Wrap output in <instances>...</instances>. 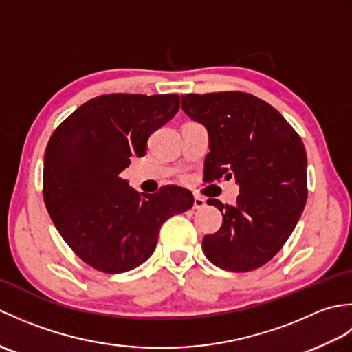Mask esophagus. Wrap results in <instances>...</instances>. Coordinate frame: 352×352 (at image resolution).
Wrapping results in <instances>:
<instances>
[{"label":"esophagus","instance_id":"34e87169","mask_svg":"<svg viewBox=\"0 0 352 352\" xmlns=\"http://www.w3.org/2000/svg\"><path fill=\"white\" fill-rule=\"evenodd\" d=\"M204 207H206V199L201 197H195V199H193V208L199 210V208H204Z\"/></svg>","mask_w":352,"mask_h":352}]
</instances>
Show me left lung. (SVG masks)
<instances>
[{
  "mask_svg": "<svg viewBox=\"0 0 352 352\" xmlns=\"http://www.w3.org/2000/svg\"><path fill=\"white\" fill-rule=\"evenodd\" d=\"M182 109L206 126L207 182L239 186L237 204L208 199L222 213L218 233L203 239L206 257L231 272L267 263L301 218L307 201V154L278 110L243 92L182 95Z\"/></svg>",
  "mask_w": 352,
  "mask_h": 352,
  "instance_id": "left-lung-1",
  "label": "left lung"
}]
</instances>
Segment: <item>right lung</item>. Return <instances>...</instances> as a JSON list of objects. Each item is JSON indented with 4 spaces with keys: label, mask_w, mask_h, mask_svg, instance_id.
Instances as JSON below:
<instances>
[{
    "label": "right lung",
    "mask_w": 352,
    "mask_h": 352,
    "mask_svg": "<svg viewBox=\"0 0 352 352\" xmlns=\"http://www.w3.org/2000/svg\"><path fill=\"white\" fill-rule=\"evenodd\" d=\"M178 109L175 94L102 95L52 133L43 157V201L63 241L89 266L106 274L140 266L154 252L162 223L193 206L180 186L148 195L121 177Z\"/></svg>",
    "instance_id": "1"
}]
</instances>
